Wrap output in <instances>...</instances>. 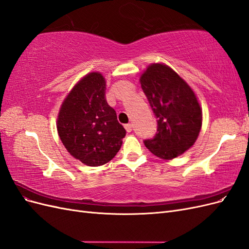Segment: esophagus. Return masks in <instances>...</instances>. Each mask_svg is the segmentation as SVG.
I'll list each match as a JSON object with an SVG mask.
<instances>
[{
  "label": "esophagus",
  "instance_id": "1",
  "mask_svg": "<svg viewBox=\"0 0 249 249\" xmlns=\"http://www.w3.org/2000/svg\"><path fill=\"white\" fill-rule=\"evenodd\" d=\"M124 129L126 130V132H132V130H133V125L131 124H125L124 125Z\"/></svg>",
  "mask_w": 249,
  "mask_h": 249
}]
</instances>
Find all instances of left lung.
Returning <instances> with one entry per match:
<instances>
[{
    "instance_id": "1",
    "label": "left lung",
    "mask_w": 249,
    "mask_h": 249,
    "mask_svg": "<svg viewBox=\"0 0 249 249\" xmlns=\"http://www.w3.org/2000/svg\"><path fill=\"white\" fill-rule=\"evenodd\" d=\"M139 82L156 117L158 130L145 146L158 158L172 160L183 155L197 140L202 110L189 84L164 63H152Z\"/></svg>"
}]
</instances>
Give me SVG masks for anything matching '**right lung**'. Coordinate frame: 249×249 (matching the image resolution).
Here are the masks:
<instances>
[{
    "label": "right lung",
    "mask_w": 249,
    "mask_h": 249,
    "mask_svg": "<svg viewBox=\"0 0 249 249\" xmlns=\"http://www.w3.org/2000/svg\"><path fill=\"white\" fill-rule=\"evenodd\" d=\"M105 92L103 73L88 72L66 95L57 116V131L63 145L87 166L111 161L125 136L114 109L105 100Z\"/></svg>",
    "instance_id": "obj_1"
}]
</instances>
